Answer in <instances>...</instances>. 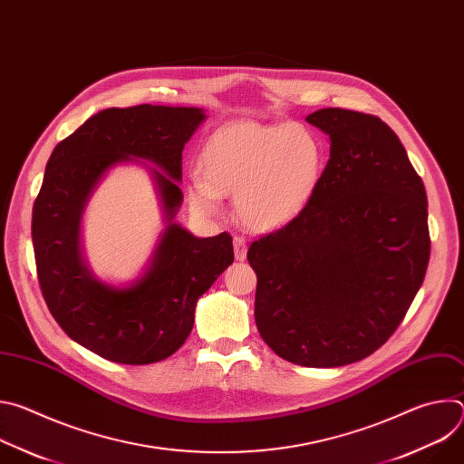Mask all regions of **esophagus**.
Returning a JSON list of instances; mask_svg holds the SVG:
<instances>
[{
	"instance_id": "1",
	"label": "esophagus",
	"mask_w": 464,
	"mask_h": 464,
	"mask_svg": "<svg viewBox=\"0 0 464 464\" xmlns=\"http://www.w3.org/2000/svg\"><path fill=\"white\" fill-rule=\"evenodd\" d=\"M233 247H235V258H237V260H244V258H246V253H247L246 238H244V237H235V238H233Z\"/></svg>"
}]
</instances>
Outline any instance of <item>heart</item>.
<instances>
[{
  "label": "heart",
  "mask_w": 464,
  "mask_h": 464,
  "mask_svg": "<svg viewBox=\"0 0 464 464\" xmlns=\"http://www.w3.org/2000/svg\"><path fill=\"white\" fill-rule=\"evenodd\" d=\"M201 174L188 185V200L206 215L220 196H235L238 220L258 233L292 222L314 194L323 169V145L303 124L231 122L208 140Z\"/></svg>",
  "instance_id": "b5f03b06"
}]
</instances>
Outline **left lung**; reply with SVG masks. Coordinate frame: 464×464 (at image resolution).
<instances>
[{"label":"left lung","instance_id":"left-lung-1","mask_svg":"<svg viewBox=\"0 0 464 464\" xmlns=\"http://www.w3.org/2000/svg\"><path fill=\"white\" fill-rule=\"evenodd\" d=\"M306 122L330 138V160L301 213L247 249L255 323L283 360L342 367L380 349L422 286L428 200L376 115L323 108Z\"/></svg>","mask_w":464,"mask_h":464}]
</instances>
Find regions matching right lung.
<instances>
[{"label": "right lung", "instance_id": "add662e5", "mask_svg": "<svg viewBox=\"0 0 464 464\" xmlns=\"http://www.w3.org/2000/svg\"><path fill=\"white\" fill-rule=\"evenodd\" d=\"M206 121L202 108H108L58 143L33 208L38 283L49 312L73 342L104 360L147 365L172 356L188 338L196 303L233 264L229 233L200 238L174 222L181 206V152ZM151 169L168 227L144 276L128 287L97 280L80 247L89 198L115 164Z\"/></svg>", "mask_w": 464, "mask_h": 464}]
</instances>
